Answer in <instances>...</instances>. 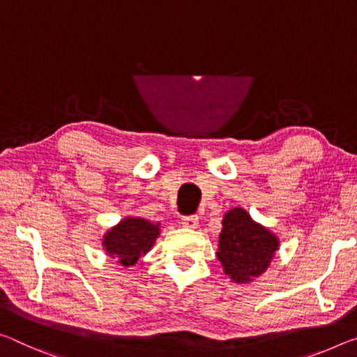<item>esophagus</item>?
Segmentation results:
<instances>
[{
    "mask_svg": "<svg viewBox=\"0 0 357 357\" xmlns=\"http://www.w3.org/2000/svg\"><path fill=\"white\" fill-rule=\"evenodd\" d=\"M181 224H183L184 229H197V225H199V216H185L181 220Z\"/></svg>",
    "mask_w": 357,
    "mask_h": 357,
    "instance_id": "1",
    "label": "esophagus"
}]
</instances>
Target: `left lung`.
Segmentation results:
<instances>
[{
    "mask_svg": "<svg viewBox=\"0 0 357 357\" xmlns=\"http://www.w3.org/2000/svg\"><path fill=\"white\" fill-rule=\"evenodd\" d=\"M278 248V236L256 222L246 209L235 206L224 214L216 256L234 282L245 284L262 275Z\"/></svg>",
    "mask_w": 357,
    "mask_h": 357,
    "instance_id": "left-lung-1",
    "label": "left lung"
}]
</instances>
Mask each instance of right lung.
Masks as SVG:
<instances>
[{
    "label": "right lung",
    "instance_id": "right-lung-1",
    "mask_svg": "<svg viewBox=\"0 0 357 357\" xmlns=\"http://www.w3.org/2000/svg\"><path fill=\"white\" fill-rule=\"evenodd\" d=\"M160 235V224L144 218L127 216L103 235V250L111 259H117L123 267L138 262L154 246Z\"/></svg>",
    "mask_w": 357,
    "mask_h": 357
}]
</instances>
